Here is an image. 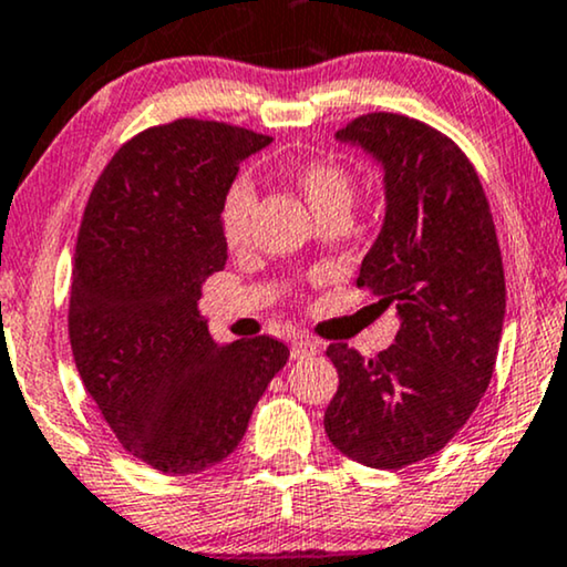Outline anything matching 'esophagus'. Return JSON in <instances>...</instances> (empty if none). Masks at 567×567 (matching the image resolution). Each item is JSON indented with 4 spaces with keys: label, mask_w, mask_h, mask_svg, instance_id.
I'll return each instance as SVG.
<instances>
[{
    "label": "esophagus",
    "mask_w": 567,
    "mask_h": 567,
    "mask_svg": "<svg viewBox=\"0 0 567 567\" xmlns=\"http://www.w3.org/2000/svg\"><path fill=\"white\" fill-rule=\"evenodd\" d=\"M320 352V344L312 337H297L291 341V358H312V354Z\"/></svg>",
    "instance_id": "esophagus-1"
}]
</instances>
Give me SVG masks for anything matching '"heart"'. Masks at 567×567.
<instances>
[{
    "mask_svg": "<svg viewBox=\"0 0 567 567\" xmlns=\"http://www.w3.org/2000/svg\"><path fill=\"white\" fill-rule=\"evenodd\" d=\"M299 192L310 202V207L320 215V220L328 215H347L352 207L358 184H354L352 171L341 165L333 157H310L295 165L291 171ZM255 186L247 178H234L223 192L218 205V226L223 241L228 247H236L247 239L251 226V213H255Z\"/></svg>",
    "mask_w": 567,
    "mask_h": 567,
    "instance_id": "b5f03b06",
    "label": "heart"
}]
</instances>
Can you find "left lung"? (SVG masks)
I'll use <instances>...</instances> for the list:
<instances>
[{
	"label": "left lung",
	"instance_id": "8db88e82",
	"mask_svg": "<svg viewBox=\"0 0 567 567\" xmlns=\"http://www.w3.org/2000/svg\"><path fill=\"white\" fill-rule=\"evenodd\" d=\"M383 165L386 220L358 286L394 305L400 331L375 358L331 344L339 389L326 433L341 454L400 471L467 423L492 381L505 268L484 186L465 152L415 117L368 113L337 131Z\"/></svg>",
	"mask_w": 567,
	"mask_h": 567
}]
</instances>
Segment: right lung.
<instances>
[{
	"label": "right lung",
	"instance_id": "add662e5",
	"mask_svg": "<svg viewBox=\"0 0 567 567\" xmlns=\"http://www.w3.org/2000/svg\"><path fill=\"white\" fill-rule=\"evenodd\" d=\"M270 136L218 121L152 125L91 188L68 333L83 386L123 450L163 473L207 471L241 442L289 360L272 337L215 344L197 302L226 268L223 192Z\"/></svg>",
	"mask_w": 567,
	"mask_h": 567
}]
</instances>
